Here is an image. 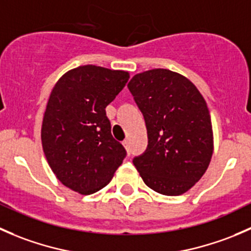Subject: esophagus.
<instances>
[{
	"label": "esophagus",
	"instance_id": "1",
	"mask_svg": "<svg viewBox=\"0 0 251 251\" xmlns=\"http://www.w3.org/2000/svg\"><path fill=\"white\" fill-rule=\"evenodd\" d=\"M128 144H130V143H128V140H125V141L123 142V146L125 147L126 149H128Z\"/></svg>",
	"mask_w": 251,
	"mask_h": 251
}]
</instances>
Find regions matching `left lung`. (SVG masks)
<instances>
[{"label": "left lung", "instance_id": "8db88e82", "mask_svg": "<svg viewBox=\"0 0 251 251\" xmlns=\"http://www.w3.org/2000/svg\"><path fill=\"white\" fill-rule=\"evenodd\" d=\"M144 116L147 151L133 159L144 183L181 196L205 174L214 153L206 102L191 80L169 69L136 74L127 85Z\"/></svg>", "mask_w": 251, "mask_h": 251}]
</instances>
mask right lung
I'll list each match as a JSON object with an SVG mask.
<instances>
[{
  "label": "right lung",
  "mask_w": 251,
  "mask_h": 251,
  "mask_svg": "<svg viewBox=\"0 0 251 251\" xmlns=\"http://www.w3.org/2000/svg\"><path fill=\"white\" fill-rule=\"evenodd\" d=\"M130 78L128 72L80 65L55 82L41 127L50 170L65 187L92 194L107 186L126 151L111 136L105 108Z\"/></svg>",
  "instance_id": "obj_1"
}]
</instances>
